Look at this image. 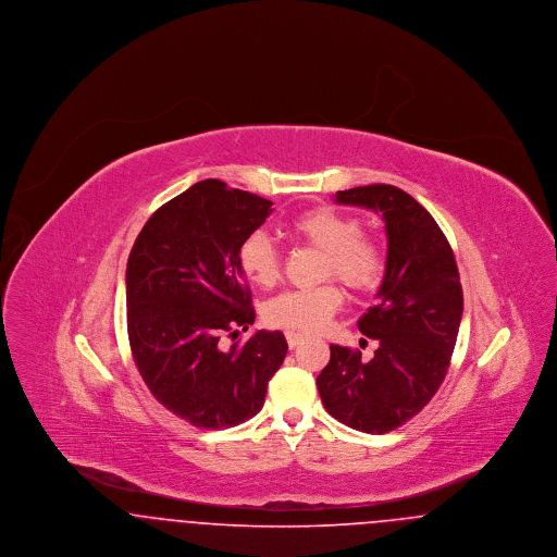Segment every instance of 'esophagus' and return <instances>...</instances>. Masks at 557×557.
Returning <instances> with one entry per match:
<instances>
[{
  "label": "esophagus",
  "mask_w": 557,
  "mask_h": 557,
  "mask_svg": "<svg viewBox=\"0 0 557 557\" xmlns=\"http://www.w3.org/2000/svg\"><path fill=\"white\" fill-rule=\"evenodd\" d=\"M286 341H288L290 348H296V346L305 341V336H302V334H296V332H288V334H286Z\"/></svg>",
  "instance_id": "obj_1"
}]
</instances>
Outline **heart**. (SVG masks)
I'll use <instances>...</instances> for the list:
<instances>
[{
	"label": "heart",
	"instance_id": "1",
	"mask_svg": "<svg viewBox=\"0 0 557 557\" xmlns=\"http://www.w3.org/2000/svg\"><path fill=\"white\" fill-rule=\"evenodd\" d=\"M292 236L323 252L321 277H336L345 288L357 294L380 286L386 273V255L375 239L361 234V223L345 212L315 207L294 214L286 223ZM238 265L250 284L271 288L282 275V255L263 230L242 239ZM343 305V294L334 284L311 290L284 292L269 300L265 319L292 332H315Z\"/></svg>",
	"mask_w": 557,
	"mask_h": 557
}]
</instances>
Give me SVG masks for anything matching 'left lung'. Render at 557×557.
Masks as SVG:
<instances>
[{"label":"left lung","mask_w":557,"mask_h":557,"mask_svg":"<svg viewBox=\"0 0 557 557\" xmlns=\"http://www.w3.org/2000/svg\"><path fill=\"white\" fill-rule=\"evenodd\" d=\"M336 202L380 212L388 255L377 302L357 323L377 341L373 359L330 346L319 397L338 422L386 434L418 416L447 375L463 313L459 271L445 234L407 191L373 184L338 191Z\"/></svg>","instance_id":"obj_1"}]
</instances>
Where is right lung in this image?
<instances>
[{
    "instance_id": "add662e5",
    "label": "right lung",
    "mask_w": 557,
    "mask_h": 557,
    "mask_svg": "<svg viewBox=\"0 0 557 557\" xmlns=\"http://www.w3.org/2000/svg\"><path fill=\"white\" fill-rule=\"evenodd\" d=\"M271 200L205 180L154 212L127 261V332L150 393L196 428L238 425L263 409L267 384L284 363L282 332L255 323L238 265L242 239L271 214ZM227 335L235 341L222 346Z\"/></svg>"
}]
</instances>
